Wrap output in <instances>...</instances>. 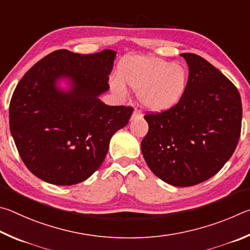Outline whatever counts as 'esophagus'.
I'll use <instances>...</instances> for the list:
<instances>
[{
	"label": "esophagus",
	"instance_id": "esophagus-1",
	"mask_svg": "<svg viewBox=\"0 0 250 250\" xmlns=\"http://www.w3.org/2000/svg\"><path fill=\"white\" fill-rule=\"evenodd\" d=\"M137 117H143V114L141 112V109L135 108V111H134L133 115H132V120H134V118H137Z\"/></svg>",
	"mask_w": 250,
	"mask_h": 250
}]
</instances>
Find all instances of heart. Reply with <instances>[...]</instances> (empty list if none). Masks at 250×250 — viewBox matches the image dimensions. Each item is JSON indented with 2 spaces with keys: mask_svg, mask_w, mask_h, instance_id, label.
Returning <instances> with one entry per match:
<instances>
[{
  "mask_svg": "<svg viewBox=\"0 0 250 250\" xmlns=\"http://www.w3.org/2000/svg\"><path fill=\"white\" fill-rule=\"evenodd\" d=\"M118 76L111 79L113 91L124 95L126 83L138 92L144 106L154 112L174 106L182 99L188 85L187 70L181 64L157 57H128L118 67Z\"/></svg>",
  "mask_w": 250,
  "mask_h": 250,
  "instance_id": "b5f03b06",
  "label": "heart"
}]
</instances>
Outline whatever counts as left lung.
<instances>
[{
    "label": "left lung",
    "mask_w": 250,
    "mask_h": 250,
    "mask_svg": "<svg viewBox=\"0 0 250 250\" xmlns=\"http://www.w3.org/2000/svg\"><path fill=\"white\" fill-rule=\"evenodd\" d=\"M189 67L182 99L167 111L148 113L142 142L148 167L174 187L208 180L223 168L242 130V99L233 83L208 61L181 54Z\"/></svg>",
    "instance_id": "8db88e82"
}]
</instances>
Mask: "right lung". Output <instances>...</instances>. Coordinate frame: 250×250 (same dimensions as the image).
Here are the masks:
<instances>
[{"label": "right lung", "instance_id": "add662e5", "mask_svg": "<svg viewBox=\"0 0 250 250\" xmlns=\"http://www.w3.org/2000/svg\"><path fill=\"white\" fill-rule=\"evenodd\" d=\"M116 51L80 55L60 49L33 65L10 103V129L21 160L37 178L56 186L86 180L102 165L109 141L127 125L134 108L109 106L99 96L109 89ZM67 78L72 87L56 86Z\"/></svg>", "mask_w": 250, "mask_h": 250}]
</instances>
